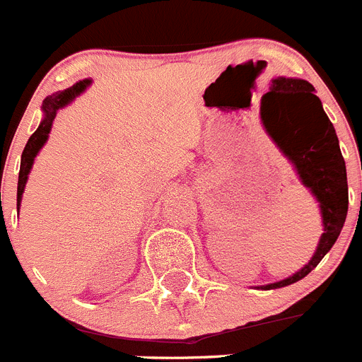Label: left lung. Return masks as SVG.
Here are the masks:
<instances>
[{"label": "left lung", "mask_w": 362, "mask_h": 362, "mask_svg": "<svg viewBox=\"0 0 362 362\" xmlns=\"http://www.w3.org/2000/svg\"><path fill=\"white\" fill-rule=\"evenodd\" d=\"M313 90L315 88L308 81L279 78L274 79V88L264 95V99L274 95L277 101H296L299 105V110L288 114V117L286 114H281V117L277 114V117H274L276 124L274 129H268V132L288 159H292L303 183L321 203L325 225V232L312 261L288 279L264 286L267 290L288 286L308 276L337 241L346 219V166L339 148L334 124L325 114L321 101Z\"/></svg>", "instance_id": "obj_1"}]
</instances>
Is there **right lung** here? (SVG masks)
<instances>
[{
	"label": "right lung",
	"instance_id": "obj_1",
	"mask_svg": "<svg viewBox=\"0 0 362 362\" xmlns=\"http://www.w3.org/2000/svg\"><path fill=\"white\" fill-rule=\"evenodd\" d=\"M88 83H90L88 79L76 83V85L66 88V90L49 95V98L43 101V112H45L43 121H41V124L37 127L36 132L30 136V139H28L27 145H25L23 156H21V166H19V179H18V210H19V203H21V196H23L28 172H30L32 168V163H34L36 153L40 152V148L45 145L47 137H49V132L50 129H52V123L54 119H56L57 110H59L62 107H65L66 103H70L76 95L81 94L86 86H88Z\"/></svg>",
	"mask_w": 362,
	"mask_h": 362
}]
</instances>
